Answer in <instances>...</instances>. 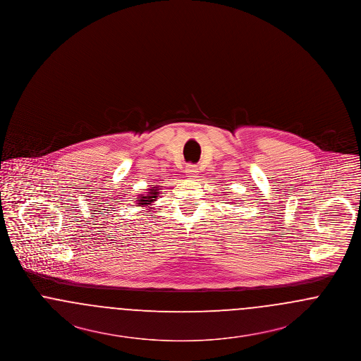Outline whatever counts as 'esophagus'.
<instances>
[{
	"mask_svg": "<svg viewBox=\"0 0 361 361\" xmlns=\"http://www.w3.org/2000/svg\"><path fill=\"white\" fill-rule=\"evenodd\" d=\"M197 172H199V169H197V165H195V164H188L185 166V173L188 177H196Z\"/></svg>",
	"mask_w": 361,
	"mask_h": 361,
	"instance_id": "1",
	"label": "esophagus"
}]
</instances>
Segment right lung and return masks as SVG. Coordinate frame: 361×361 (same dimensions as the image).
Masks as SVG:
<instances>
[{
  "instance_id": "obj_1",
  "label": "right lung",
  "mask_w": 361,
  "mask_h": 361,
  "mask_svg": "<svg viewBox=\"0 0 361 361\" xmlns=\"http://www.w3.org/2000/svg\"><path fill=\"white\" fill-rule=\"evenodd\" d=\"M157 195H158L157 189H150V196H140L139 204L140 206H149L152 202H154L157 199Z\"/></svg>"
}]
</instances>
